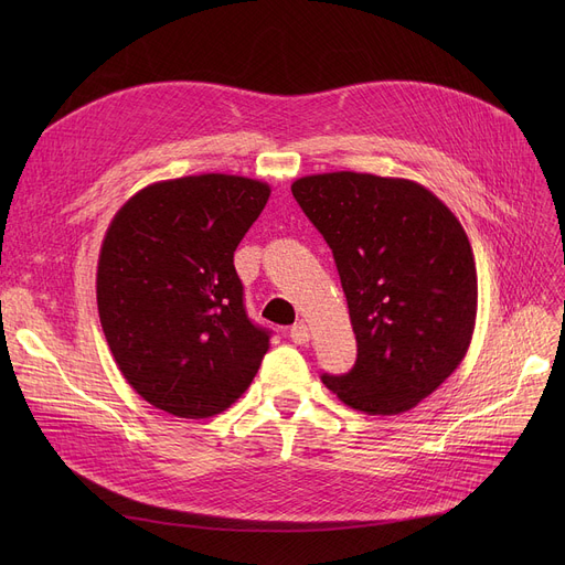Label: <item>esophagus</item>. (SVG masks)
I'll return each mask as SVG.
<instances>
[{"instance_id": "1", "label": "esophagus", "mask_w": 565, "mask_h": 565, "mask_svg": "<svg viewBox=\"0 0 565 565\" xmlns=\"http://www.w3.org/2000/svg\"><path fill=\"white\" fill-rule=\"evenodd\" d=\"M290 339H292V343H298V345H305V343H309V339H311L309 324H305V322L292 324V330H290Z\"/></svg>"}]
</instances>
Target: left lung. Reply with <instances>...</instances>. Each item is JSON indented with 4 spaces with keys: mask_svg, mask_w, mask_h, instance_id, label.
I'll return each mask as SVG.
<instances>
[{
    "mask_svg": "<svg viewBox=\"0 0 565 565\" xmlns=\"http://www.w3.org/2000/svg\"><path fill=\"white\" fill-rule=\"evenodd\" d=\"M295 201L328 241L358 339V362L322 384L352 409L417 407L447 380L477 324V263L458 217L407 178L302 175Z\"/></svg>",
    "mask_w": 565,
    "mask_h": 565,
    "instance_id": "1",
    "label": "left lung"
}]
</instances>
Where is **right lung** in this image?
Here are the masks:
<instances>
[{
	"label": "right lung",
	"mask_w": 565,
	"mask_h": 565,
	"mask_svg": "<svg viewBox=\"0 0 565 565\" xmlns=\"http://www.w3.org/2000/svg\"><path fill=\"white\" fill-rule=\"evenodd\" d=\"M267 196L270 185L245 175L171 178L130 196L107 226L96 275L107 345L130 387L173 417L231 407L270 348L233 267Z\"/></svg>",
	"instance_id": "right-lung-1"
}]
</instances>
